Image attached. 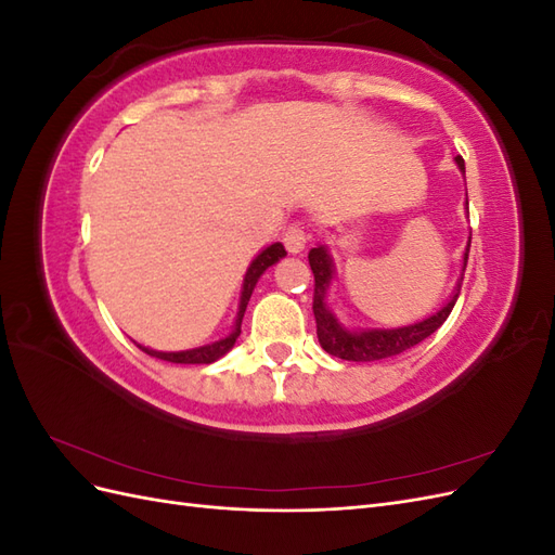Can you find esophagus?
<instances>
[{
	"instance_id": "1",
	"label": "esophagus",
	"mask_w": 555,
	"mask_h": 555,
	"mask_svg": "<svg viewBox=\"0 0 555 555\" xmlns=\"http://www.w3.org/2000/svg\"><path fill=\"white\" fill-rule=\"evenodd\" d=\"M282 243H284V247L292 251V255H298V251L304 249L306 243H308V233L300 224H292L287 231H284Z\"/></svg>"
}]
</instances>
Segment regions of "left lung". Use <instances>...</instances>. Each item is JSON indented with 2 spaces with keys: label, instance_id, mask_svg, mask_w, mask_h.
<instances>
[{
  "label": "left lung",
  "instance_id": "8db88e82",
  "mask_svg": "<svg viewBox=\"0 0 555 555\" xmlns=\"http://www.w3.org/2000/svg\"><path fill=\"white\" fill-rule=\"evenodd\" d=\"M461 171L465 173V164L461 157H456ZM467 255H469V243L465 247V259H463V273H465V266H467ZM310 268L314 273V296H312V312H314V322H317V338L319 345H322L331 357H338L345 361H379V359H389V357H398L402 351H408L410 347L418 345L422 340H426L428 335H433L438 331L444 322L447 317L451 314L453 306H456L459 294H461V282L459 280V287L456 294L451 296L449 304L440 310L435 312L433 317L424 319V322L412 324V326H400V328H391V331H361V333H351L347 328H343L338 324V319H335L326 304H324V296L326 289L331 284L333 278V263L326 247H312L310 255H308Z\"/></svg>",
  "mask_w": 555,
  "mask_h": 555
}]
</instances>
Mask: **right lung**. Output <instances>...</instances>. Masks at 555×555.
<instances>
[{"instance_id": "add662e5", "label": "right lung", "mask_w": 555, "mask_h": 555, "mask_svg": "<svg viewBox=\"0 0 555 555\" xmlns=\"http://www.w3.org/2000/svg\"><path fill=\"white\" fill-rule=\"evenodd\" d=\"M287 251H284V245L275 243L271 247H266L261 255L251 261V266L247 268L245 273V282H243V294H241V306H238V319H236V328H233L227 338L217 340L212 345H206V347H196V349H188V351H155V349H147V347H141L145 354L155 357V359H162V361H169V363H212L220 357H224L227 351L233 347V343H236V338L241 335V324H243V314H245V308H247V300L251 296V289H255L257 280L261 278V273L266 271L268 266H273L275 261H280Z\"/></svg>"}]
</instances>
